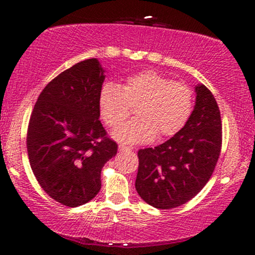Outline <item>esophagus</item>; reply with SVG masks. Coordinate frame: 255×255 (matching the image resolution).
<instances>
[{"mask_svg": "<svg viewBox=\"0 0 255 255\" xmlns=\"http://www.w3.org/2000/svg\"><path fill=\"white\" fill-rule=\"evenodd\" d=\"M119 151L120 152H128V151H131L129 147H127V146H124V145H120L119 146Z\"/></svg>", "mask_w": 255, "mask_h": 255, "instance_id": "34e87169", "label": "esophagus"}]
</instances>
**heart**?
<instances>
[{
    "instance_id": "1",
    "label": "heart",
    "mask_w": 255,
    "mask_h": 255,
    "mask_svg": "<svg viewBox=\"0 0 255 255\" xmlns=\"http://www.w3.org/2000/svg\"><path fill=\"white\" fill-rule=\"evenodd\" d=\"M135 107L137 118L114 131L128 145L144 144L176 134L193 110V91L182 81H172L156 71H142L125 79L122 85L108 81L98 98L101 118L111 128L121 126Z\"/></svg>"
}]
</instances>
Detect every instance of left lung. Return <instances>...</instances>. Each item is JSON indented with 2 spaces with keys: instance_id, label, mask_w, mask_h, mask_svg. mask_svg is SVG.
<instances>
[{
  "instance_id": "left-lung-1",
  "label": "left lung",
  "mask_w": 255,
  "mask_h": 255,
  "mask_svg": "<svg viewBox=\"0 0 255 255\" xmlns=\"http://www.w3.org/2000/svg\"><path fill=\"white\" fill-rule=\"evenodd\" d=\"M188 121L168 141L139 150L137 194L151 206L174 209L194 198L211 177L221 153L222 121L211 91L195 86Z\"/></svg>"
}]
</instances>
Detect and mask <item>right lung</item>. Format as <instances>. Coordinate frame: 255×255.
<instances>
[{"mask_svg": "<svg viewBox=\"0 0 255 255\" xmlns=\"http://www.w3.org/2000/svg\"><path fill=\"white\" fill-rule=\"evenodd\" d=\"M105 71L97 58L81 61L42 91L31 114L27 153L38 183L54 200L77 207L101 191V172L118 153L99 121Z\"/></svg>", "mask_w": 255, "mask_h": 255, "instance_id": "add662e5", "label": "right lung"}]
</instances>
